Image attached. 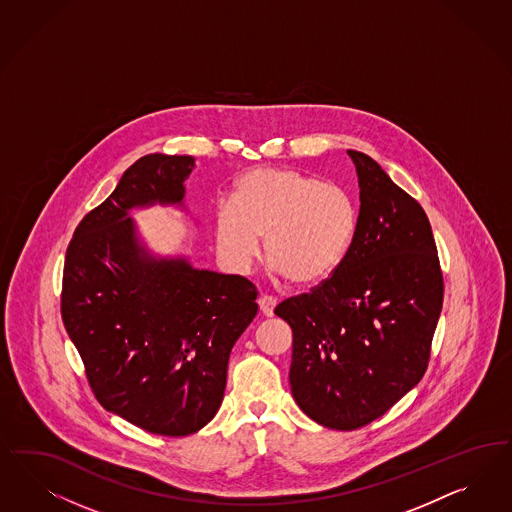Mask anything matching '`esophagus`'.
<instances>
[{"label":"esophagus","mask_w":512,"mask_h":512,"mask_svg":"<svg viewBox=\"0 0 512 512\" xmlns=\"http://www.w3.org/2000/svg\"><path fill=\"white\" fill-rule=\"evenodd\" d=\"M258 305H260L262 314L273 316L275 314V307H277V299L273 296H262L258 299Z\"/></svg>","instance_id":"esophagus-1"}]
</instances>
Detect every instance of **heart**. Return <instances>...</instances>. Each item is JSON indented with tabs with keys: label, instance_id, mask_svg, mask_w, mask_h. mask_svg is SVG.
<instances>
[{
	"label": "heart",
	"instance_id": "heart-1",
	"mask_svg": "<svg viewBox=\"0 0 512 512\" xmlns=\"http://www.w3.org/2000/svg\"><path fill=\"white\" fill-rule=\"evenodd\" d=\"M231 205L218 209L216 248L233 271H247L260 256L277 275L314 284L341 264L356 226L345 188L294 169H254L237 182Z\"/></svg>",
	"mask_w": 512,
	"mask_h": 512
}]
</instances>
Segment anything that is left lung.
<instances>
[{
  "label": "left lung",
  "instance_id": "obj_1",
  "mask_svg": "<svg viewBox=\"0 0 512 512\" xmlns=\"http://www.w3.org/2000/svg\"><path fill=\"white\" fill-rule=\"evenodd\" d=\"M356 165L360 215L345 258L311 294L275 314L294 333L290 386L320 426L362 428L426 373L443 309V273L428 216L373 158Z\"/></svg>",
  "mask_w": 512,
  "mask_h": 512
}]
</instances>
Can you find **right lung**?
I'll list each match as a JSON object with an SVG mask.
<instances>
[{"label":"right lung","instance_id":"add662e5","mask_svg":"<svg viewBox=\"0 0 512 512\" xmlns=\"http://www.w3.org/2000/svg\"><path fill=\"white\" fill-rule=\"evenodd\" d=\"M194 167L192 156L139 158L81 220L64 265V326L99 403L167 437L213 420L231 348L258 313V292L245 277L158 256L139 237L130 211L184 209Z\"/></svg>","mask_w":512,"mask_h":512}]
</instances>
